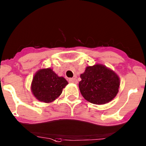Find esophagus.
<instances>
[{"label":"esophagus","instance_id":"1","mask_svg":"<svg viewBox=\"0 0 146 146\" xmlns=\"http://www.w3.org/2000/svg\"><path fill=\"white\" fill-rule=\"evenodd\" d=\"M69 82H70V83H74V84H77L78 83V80H76V78H70V79L68 80Z\"/></svg>","mask_w":146,"mask_h":146}]
</instances>
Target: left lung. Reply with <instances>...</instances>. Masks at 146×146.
I'll return each instance as SVG.
<instances>
[{
	"label": "left lung",
	"mask_w": 146,
	"mask_h": 146,
	"mask_svg": "<svg viewBox=\"0 0 146 146\" xmlns=\"http://www.w3.org/2000/svg\"><path fill=\"white\" fill-rule=\"evenodd\" d=\"M79 89L89 102L105 104L113 100L118 92L119 79L117 75L105 66L96 64L87 66L80 75Z\"/></svg>",
	"instance_id": "1"
}]
</instances>
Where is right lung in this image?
I'll return each mask as SVG.
<instances>
[{
    "mask_svg": "<svg viewBox=\"0 0 146 146\" xmlns=\"http://www.w3.org/2000/svg\"><path fill=\"white\" fill-rule=\"evenodd\" d=\"M68 85L63 77H59L51 68L41 69L35 74L31 84V90L38 100L45 103L54 101Z\"/></svg>",
    "mask_w": 146,
    "mask_h": 146,
    "instance_id": "1",
    "label": "right lung"
}]
</instances>
